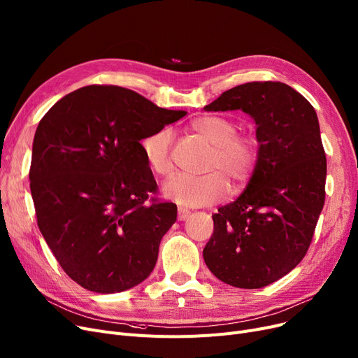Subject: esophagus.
<instances>
[{"label":"esophagus","mask_w":358,"mask_h":358,"mask_svg":"<svg viewBox=\"0 0 358 358\" xmlns=\"http://www.w3.org/2000/svg\"><path fill=\"white\" fill-rule=\"evenodd\" d=\"M189 216H190V210H187V209H182V208H178V215H177L178 221H185V220H187Z\"/></svg>","instance_id":"1"}]
</instances>
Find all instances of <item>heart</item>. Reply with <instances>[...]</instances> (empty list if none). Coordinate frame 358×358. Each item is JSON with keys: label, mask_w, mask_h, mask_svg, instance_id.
I'll use <instances>...</instances> for the list:
<instances>
[{"label": "heart", "mask_w": 358, "mask_h": 358, "mask_svg": "<svg viewBox=\"0 0 358 358\" xmlns=\"http://www.w3.org/2000/svg\"><path fill=\"white\" fill-rule=\"evenodd\" d=\"M192 129L209 142L212 153L203 176L178 174L165 182L164 194L180 206L197 208L212 205L228 193V182L234 192L243 190L252 180L260 155L257 137L250 133H237L238 124L221 115H201L192 121ZM173 131L162 127L149 134L142 142L148 165L161 177L173 174L171 158Z\"/></svg>", "instance_id": "1"}]
</instances>
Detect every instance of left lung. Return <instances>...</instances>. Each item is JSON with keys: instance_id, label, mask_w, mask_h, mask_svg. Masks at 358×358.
I'll return each mask as SVG.
<instances>
[{"instance_id": "obj_1", "label": "left lung", "mask_w": 358, "mask_h": 358, "mask_svg": "<svg viewBox=\"0 0 358 358\" xmlns=\"http://www.w3.org/2000/svg\"><path fill=\"white\" fill-rule=\"evenodd\" d=\"M236 110L256 122L259 162L241 196L212 215L203 259L222 282L255 289L306 256L324 205L326 157L315 108L291 86L244 83L205 106Z\"/></svg>"}]
</instances>
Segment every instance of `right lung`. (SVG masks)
<instances>
[{
	"instance_id": "1",
	"label": "right lung",
	"mask_w": 358,
	"mask_h": 358,
	"mask_svg": "<svg viewBox=\"0 0 358 358\" xmlns=\"http://www.w3.org/2000/svg\"><path fill=\"white\" fill-rule=\"evenodd\" d=\"M184 115L134 90L93 85L39 121L30 192L42 236L74 282L113 294L153 271L177 205L150 197L158 185L141 141Z\"/></svg>"
}]
</instances>
